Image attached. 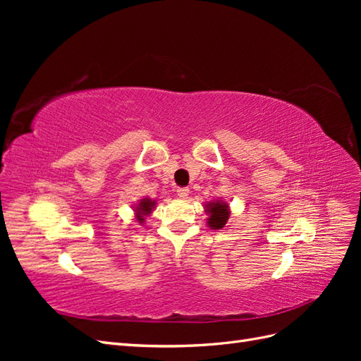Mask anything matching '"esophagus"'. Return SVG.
Returning <instances> with one entry per match:
<instances>
[{
    "label": "esophagus",
    "instance_id": "34e87169",
    "mask_svg": "<svg viewBox=\"0 0 361 361\" xmlns=\"http://www.w3.org/2000/svg\"><path fill=\"white\" fill-rule=\"evenodd\" d=\"M176 192H178V195L180 199H187L188 197V192H190V190L188 188H178L176 190Z\"/></svg>",
    "mask_w": 361,
    "mask_h": 361
}]
</instances>
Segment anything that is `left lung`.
Instances as JSON below:
<instances>
[{"label":"left lung","mask_w":361,"mask_h":361,"mask_svg":"<svg viewBox=\"0 0 361 361\" xmlns=\"http://www.w3.org/2000/svg\"><path fill=\"white\" fill-rule=\"evenodd\" d=\"M204 211L207 215H209V218H207V226L214 228V231H220V228H223L228 220V216H231L228 204L227 202H223V200L206 203Z\"/></svg>","instance_id":"1"}]
</instances>
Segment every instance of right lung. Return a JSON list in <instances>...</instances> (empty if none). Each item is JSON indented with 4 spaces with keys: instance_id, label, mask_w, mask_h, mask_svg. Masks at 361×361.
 Segmentation results:
<instances>
[{
    "instance_id": "add662e5",
    "label": "right lung",
    "mask_w": 361,
    "mask_h": 361,
    "mask_svg": "<svg viewBox=\"0 0 361 361\" xmlns=\"http://www.w3.org/2000/svg\"><path fill=\"white\" fill-rule=\"evenodd\" d=\"M155 206H157V200H150V199H147V197L141 199V200L138 202V204L135 206V209H134V211H135L137 221H138L140 224H143V223H145V218L152 214V211L155 209Z\"/></svg>"
}]
</instances>
